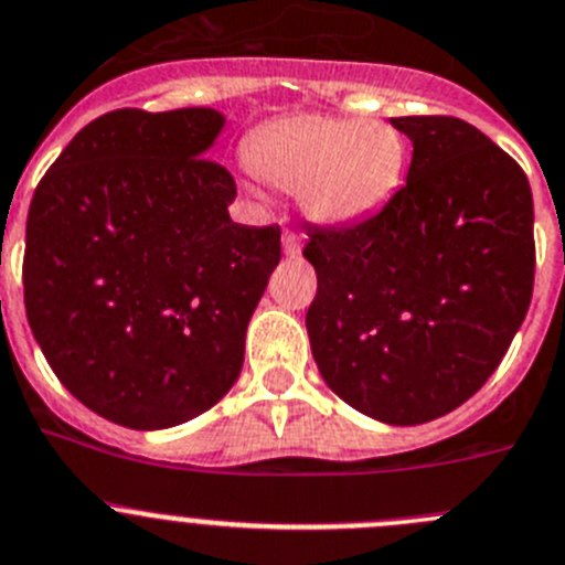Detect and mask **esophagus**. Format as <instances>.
Returning <instances> with one entry per match:
<instances>
[{"label":"esophagus","instance_id":"34e87169","mask_svg":"<svg viewBox=\"0 0 565 565\" xmlns=\"http://www.w3.org/2000/svg\"><path fill=\"white\" fill-rule=\"evenodd\" d=\"M281 245H284V256H289V258H295L300 253V239H298V234H295V231H284L281 234Z\"/></svg>","mask_w":565,"mask_h":565}]
</instances>
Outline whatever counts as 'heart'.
<instances>
[{"label": "heart", "mask_w": 565, "mask_h": 565, "mask_svg": "<svg viewBox=\"0 0 565 565\" xmlns=\"http://www.w3.org/2000/svg\"><path fill=\"white\" fill-rule=\"evenodd\" d=\"M245 156L262 181L298 189L312 220L351 225L393 198L407 167V141L387 122L292 114L262 125Z\"/></svg>", "instance_id": "1"}]
</instances>
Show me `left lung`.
I'll return each mask as SVG.
<instances>
[{"instance_id":"1","label":"left lung","mask_w":565,"mask_h":565,"mask_svg":"<svg viewBox=\"0 0 565 565\" xmlns=\"http://www.w3.org/2000/svg\"><path fill=\"white\" fill-rule=\"evenodd\" d=\"M390 122L413 141L407 183L360 223L309 225L307 331L342 402L413 426L466 404L524 323L532 192L519 163L457 116Z\"/></svg>"}]
</instances>
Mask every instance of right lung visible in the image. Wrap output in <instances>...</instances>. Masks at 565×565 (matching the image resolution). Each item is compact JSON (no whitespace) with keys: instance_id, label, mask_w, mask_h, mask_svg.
<instances>
[{"instance_id":"1","label":"right lung","mask_w":565,"mask_h":565,"mask_svg":"<svg viewBox=\"0 0 565 565\" xmlns=\"http://www.w3.org/2000/svg\"><path fill=\"white\" fill-rule=\"evenodd\" d=\"M214 108H119L35 186L24 309L63 387L103 418L167 429L234 387L281 228L231 223L236 181L205 158Z\"/></svg>"}]
</instances>
